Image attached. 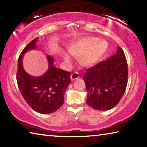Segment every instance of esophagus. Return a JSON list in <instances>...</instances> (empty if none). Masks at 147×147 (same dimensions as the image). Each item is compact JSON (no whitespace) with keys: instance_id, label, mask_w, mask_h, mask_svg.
Here are the masks:
<instances>
[{"instance_id":"esophagus-1","label":"esophagus","mask_w":147,"mask_h":147,"mask_svg":"<svg viewBox=\"0 0 147 147\" xmlns=\"http://www.w3.org/2000/svg\"><path fill=\"white\" fill-rule=\"evenodd\" d=\"M80 77L79 76V74L78 73H77V72H74V73H72L71 75V80L72 81L73 80H75L78 79Z\"/></svg>"}]
</instances>
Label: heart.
I'll use <instances>...</instances> for the list:
<instances>
[{
  "label": "heart",
  "instance_id": "obj_1",
  "mask_svg": "<svg viewBox=\"0 0 147 147\" xmlns=\"http://www.w3.org/2000/svg\"><path fill=\"white\" fill-rule=\"evenodd\" d=\"M93 37H86L72 42L67 47L69 53L74 56H80L79 61L86 67L93 66L100 60L108 47V44L103 40ZM61 56L66 63L69 64L71 58L66 52L61 51Z\"/></svg>",
  "mask_w": 147,
  "mask_h": 147
}]
</instances>
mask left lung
I'll list each match as a JSON object with an SVG mask.
<instances>
[{"instance_id":"8db88e82","label":"left lung","mask_w":147,"mask_h":147,"mask_svg":"<svg viewBox=\"0 0 147 147\" xmlns=\"http://www.w3.org/2000/svg\"><path fill=\"white\" fill-rule=\"evenodd\" d=\"M88 92L86 102L97 110H109L119 103L128 83V64L121 47L105 61L86 70L83 76Z\"/></svg>"}]
</instances>
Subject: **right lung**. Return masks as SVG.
<instances>
[{
    "mask_svg": "<svg viewBox=\"0 0 147 147\" xmlns=\"http://www.w3.org/2000/svg\"><path fill=\"white\" fill-rule=\"evenodd\" d=\"M38 39L32 40L20 54L16 76L17 85L24 99L34 111L51 113L63 105L65 92L71 83V74L54 67V59L49 55L47 56L49 68L43 75L34 77L26 73L22 63L23 56L27 51L36 49Z\"/></svg>",
    "mask_w": 147,
    "mask_h": 147,
    "instance_id": "add662e5",
    "label": "right lung"
}]
</instances>
